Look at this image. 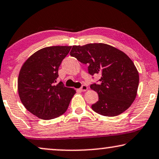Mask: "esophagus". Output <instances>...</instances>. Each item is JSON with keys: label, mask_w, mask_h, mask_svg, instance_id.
<instances>
[{"label": "esophagus", "mask_w": 159, "mask_h": 159, "mask_svg": "<svg viewBox=\"0 0 159 159\" xmlns=\"http://www.w3.org/2000/svg\"><path fill=\"white\" fill-rule=\"evenodd\" d=\"M87 86H86V84H84V85H82L81 87L80 88V91H81V92H85V91L87 90Z\"/></svg>", "instance_id": "esophagus-1"}]
</instances>
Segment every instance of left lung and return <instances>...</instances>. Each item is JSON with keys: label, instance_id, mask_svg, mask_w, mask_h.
Listing matches in <instances>:
<instances>
[{"label": "left lung", "instance_id": "obj_1", "mask_svg": "<svg viewBox=\"0 0 159 159\" xmlns=\"http://www.w3.org/2000/svg\"><path fill=\"white\" fill-rule=\"evenodd\" d=\"M70 54L89 65L91 75H99V84L90 87L99 99L92 105L93 111L105 116H116L131 106L137 96L139 73L125 53L105 43L73 46Z\"/></svg>", "mask_w": 159, "mask_h": 159}]
</instances>
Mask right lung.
<instances>
[{"label":"right lung","instance_id":"1","mask_svg":"<svg viewBox=\"0 0 159 159\" xmlns=\"http://www.w3.org/2000/svg\"><path fill=\"white\" fill-rule=\"evenodd\" d=\"M71 46H56L38 51L27 59L20 70L18 92L27 111L39 118L49 120L67 111L73 89L57 84L59 67Z\"/></svg>","mask_w":159,"mask_h":159}]
</instances>
